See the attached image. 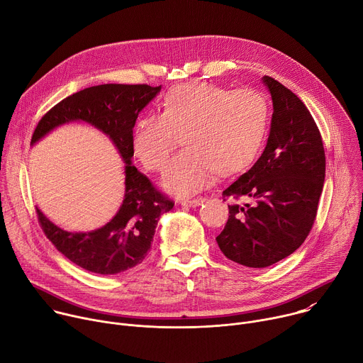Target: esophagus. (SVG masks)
Segmentation results:
<instances>
[{"instance_id": "1", "label": "esophagus", "mask_w": 363, "mask_h": 363, "mask_svg": "<svg viewBox=\"0 0 363 363\" xmlns=\"http://www.w3.org/2000/svg\"><path fill=\"white\" fill-rule=\"evenodd\" d=\"M201 202H203V198H202V196H196V198L182 199V201H181V203H182V205H186V206H196V205H199Z\"/></svg>"}]
</instances>
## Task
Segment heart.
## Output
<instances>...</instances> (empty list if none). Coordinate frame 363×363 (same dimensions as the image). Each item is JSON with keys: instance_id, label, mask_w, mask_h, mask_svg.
Returning <instances> with one entry per match:
<instances>
[{"instance_id": "b5f03b06", "label": "heart", "mask_w": 363, "mask_h": 363, "mask_svg": "<svg viewBox=\"0 0 363 363\" xmlns=\"http://www.w3.org/2000/svg\"><path fill=\"white\" fill-rule=\"evenodd\" d=\"M269 121L270 105L260 90H230L205 82L178 84L167 93L162 113L139 118L132 147L147 171L160 172L182 133L186 147L169 164L164 186L191 195L210 185L217 174L228 177L247 169L266 142Z\"/></svg>"}]
</instances>
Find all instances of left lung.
<instances>
[{
  "mask_svg": "<svg viewBox=\"0 0 363 363\" xmlns=\"http://www.w3.org/2000/svg\"><path fill=\"white\" fill-rule=\"evenodd\" d=\"M273 99L267 146L257 162L223 191L251 198L228 205V221L216 238L223 254L245 267H269L294 252L312 230L323 189L326 157L320 130L304 103L270 76Z\"/></svg>",
  "mask_w": 363,
  "mask_h": 363,
  "instance_id": "left-lung-1",
  "label": "left lung"
}]
</instances>
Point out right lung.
Returning <instances> with one entry per match:
<instances>
[{
	"instance_id": "obj_1",
	"label": "right lung",
	"mask_w": 363,
	"mask_h": 363,
	"mask_svg": "<svg viewBox=\"0 0 363 363\" xmlns=\"http://www.w3.org/2000/svg\"><path fill=\"white\" fill-rule=\"evenodd\" d=\"M160 90L161 86L115 83L83 89L51 108L31 136V143H35L62 123L84 121L106 133L126 162L125 199L105 227L90 233H69L48 221L35 206L45 237L70 262L87 272L109 276L140 264L150 250L160 216L174 208V201L130 164L135 122Z\"/></svg>"
}]
</instances>
